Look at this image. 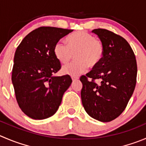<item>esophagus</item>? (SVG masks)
I'll list each match as a JSON object with an SVG mask.
<instances>
[{
    "instance_id": "esophagus-1",
    "label": "esophagus",
    "mask_w": 146,
    "mask_h": 146,
    "mask_svg": "<svg viewBox=\"0 0 146 146\" xmlns=\"http://www.w3.org/2000/svg\"><path fill=\"white\" fill-rule=\"evenodd\" d=\"M72 80H73V81H75V80H79V77H74V76H72Z\"/></svg>"
}]
</instances>
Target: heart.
Listing matches in <instances>:
<instances>
[{"instance_id": "heart-1", "label": "heart", "mask_w": 146, "mask_h": 146, "mask_svg": "<svg viewBox=\"0 0 146 146\" xmlns=\"http://www.w3.org/2000/svg\"><path fill=\"white\" fill-rule=\"evenodd\" d=\"M67 45L58 41L54 47V54L62 64H67L75 54L74 62L62 69L64 74L77 76L87 70L88 66L94 68L102 61L104 56V46L100 40L92 34L80 31L66 37Z\"/></svg>"}]
</instances>
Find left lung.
I'll return each mask as SVG.
<instances>
[{
  "label": "left lung",
  "mask_w": 146,
  "mask_h": 146,
  "mask_svg": "<svg viewBox=\"0 0 146 146\" xmlns=\"http://www.w3.org/2000/svg\"><path fill=\"white\" fill-rule=\"evenodd\" d=\"M104 46L100 63L82 76L81 99L90 117L100 122L112 121L124 111L134 92L137 77L135 56L127 41L106 29L92 31ZM89 77L93 79L90 82ZM100 79L101 84L94 80Z\"/></svg>",
  "instance_id": "left-lung-1"
}]
</instances>
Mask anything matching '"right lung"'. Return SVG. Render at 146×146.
Wrapping results in <instances>:
<instances>
[{
	"instance_id": "obj_1",
	"label": "right lung",
	"mask_w": 146,
	"mask_h": 146,
	"mask_svg": "<svg viewBox=\"0 0 146 146\" xmlns=\"http://www.w3.org/2000/svg\"><path fill=\"white\" fill-rule=\"evenodd\" d=\"M72 29L40 27L29 33L15 52L12 83L21 110L31 118L44 120L56 113L72 82L69 75L54 76L61 68L54 47Z\"/></svg>"
}]
</instances>
